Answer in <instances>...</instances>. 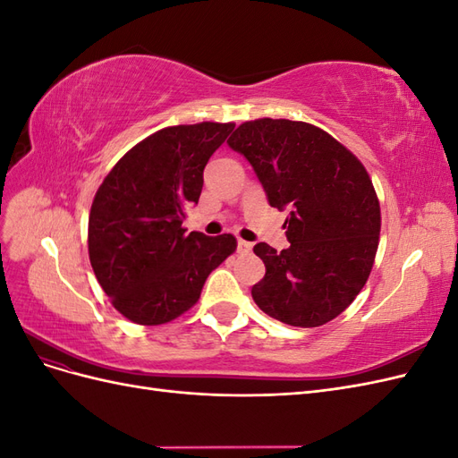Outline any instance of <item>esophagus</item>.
Returning <instances> with one entry per match:
<instances>
[{
  "label": "esophagus",
  "mask_w": 458,
  "mask_h": 458,
  "mask_svg": "<svg viewBox=\"0 0 458 458\" xmlns=\"http://www.w3.org/2000/svg\"><path fill=\"white\" fill-rule=\"evenodd\" d=\"M250 250H252V242L239 239V242H237V252H239V254H248Z\"/></svg>",
  "instance_id": "1"
}]
</instances>
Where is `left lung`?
I'll use <instances>...</instances> for the list:
<instances>
[{"label": "left lung", "instance_id": "8db88e82", "mask_svg": "<svg viewBox=\"0 0 458 458\" xmlns=\"http://www.w3.org/2000/svg\"><path fill=\"white\" fill-rule=\"evenodd\" d=\"M227 145L241 152L284 221L290 246H254L266 276L252 286L258 308L290 327H321L365 286L380 237V204L365 165L306 122H244Z\"/></svg>", "mask_w": 458, "mask_h": 458}]
</instances>
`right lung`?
Returning <instances> with one entry per match:
<instances>
[{"instance_id": "obj_1", "label": "right lung", "mask_w": 458, "mask_h": 458, "mask_svg": "<svg viewBox=\"0 0 458 458\" xmlns=\"http://www.w3.org/2000/svg\"><path fill=\"white\" fill-rule=\"evenodd\" d=\"M234 123L200 122L148 135L97 189L89 212V261L113 306L137 325H164L191 310L233 234L206 237L182 227L197 204L204 165Z\"/></svg>"}]
</instances>
